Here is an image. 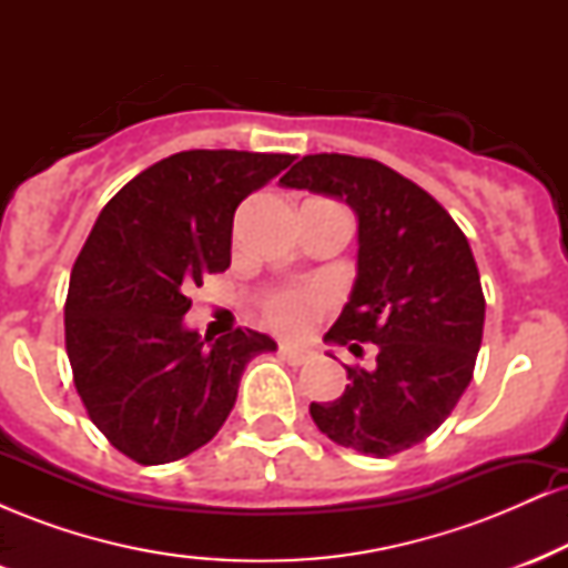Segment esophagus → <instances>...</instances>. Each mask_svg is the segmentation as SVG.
I'll return each instance as SVG.
<instances>
[{
    "label": "esophagus",
    "instance_id": "esophagus-1",
    "mask_svg": "<svg viewBox=\"0 0 568 568\" xmlns=\"http://www.w3.org/2000/svg\"><path fill=\"white\" fill-rule=\"evenodd\" d=\"M280 355H283L291 366H304L312 357V352H306L304 347H293V344H280Z\"/></svg>",
    "mask_w": 568,
    "mask_h": 568
}]
</instances>
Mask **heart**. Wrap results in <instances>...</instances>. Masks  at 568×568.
<instances>
[{
  "label": "heart",
  "mask_w": 568,
  "mask_h": 568,
  "mask_svg": "<svg viewBox=\"0 0 568 568\" xmlns=\"http://www.w3.org/2000/svg\"><path fill=\"white\" fill-rule=\"evenodd\" d=\"M321 296L306 291H283L266 302V317L280 331H302L312 321V310H315Z\"/></svg>",
  "instance_id": "b5f03b06"
}]
</instances>
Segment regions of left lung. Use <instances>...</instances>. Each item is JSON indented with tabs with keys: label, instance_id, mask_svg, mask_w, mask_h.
<instances>
[{
	"label": "left lung",
	"instance_id": "8db88e82",
	"mask_svg": "<svg viewBox=\"0 0 568 568\" xmlns=\"http://www.w3.org/2000/svg\"><path fill=\"white\" fill-rule=\"evenodd\" d=\"M280 184L352 207L357 275L325 342L376 344L374 368L347 366V389L312 403V419L366 456L406 452L446 422L473 379L486 298L470 243L438 200L376 160L306 154Z\"/></svg>",
	"mask_w": 568,
	"mask_h": 568
}]
</instances>
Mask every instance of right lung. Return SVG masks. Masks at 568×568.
I'll return each instance as SVG.
<instances>
[{"instance_id": "1", "label": "right lung", "mask_w": 568, "mask_h": 568, "mask_svg": "<svg viewBox=\"0 0 568 568\" xmlns=\"http://www.w3.org/2000/svg\"><path fill=\"white\" fill-rule=\"evenodd\" d=\"M293 154L192 149L109 200L71 270L67 352L93 425L141 465L205 446L237 400L247 363L277 342L253 328L202 338L186 296L232 258L234 211Z\"/></svg>"}]
</instances>
